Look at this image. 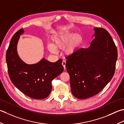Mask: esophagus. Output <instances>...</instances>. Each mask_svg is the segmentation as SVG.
I'll list each match as a JSON object with an SVG mask.
<instances>
[{
    "instance_id": "1",
    "label": "esophagus",
    "mask_w": 124,
    "mask_h": 124,
    "mask_svg": "<svg viewBox=\"0 0 124 124\" xmlns=\"http://www.w3.org/2000/svg\"><path fill=\"white\" fill-rule=\"evenodd\" d=\"M62 66H63V67H64V69L65 70L66 69V66H65V65H66V61L65 60H63L62 61Z\"/></svg>"
}]
</instances>
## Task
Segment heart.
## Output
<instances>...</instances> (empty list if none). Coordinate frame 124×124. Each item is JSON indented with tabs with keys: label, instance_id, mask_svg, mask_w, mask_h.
<instances>
[{
	"label": "heart",
	"instance_id": "1",
	"mask_svg": "<svg viewBox=\"0 0 124 124\" xmlns=\"http://www.w3.org/2000/svg\"><path fill=\"white\" fill-rule=\"evenodd\" d=\"M53 45H49V49L53 53L56 52L55 49H63L67 54L74 53L82 42V37L80 34L64 32L57 34L53 37Z\"/></svg>",
	"mask_w": 124,
	"mask_h": 124
}]
</instances>
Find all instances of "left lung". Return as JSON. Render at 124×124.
Returning a JSON list of instances; mask_svg holds the SVG:
<instances>
[{
    "instance_id": "left-lung-1",
    "label": "left lung",
    "mask_w": 124,
    "mask_h": 124,
    "mask_svg": "<svg viewBox=\"0 0 124 124\" xmlns=\"http://www.w3.org/2000/svg\"><path fill=\"white\" fill-rule=\"evenodd\" d=\"M95 39L88 48H80L66 57L72 94L86 99L104 89L115 74L117 49L111 36L102 28H94Z\"/></svg>"
}]
</instances>
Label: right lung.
<instances>
[{"instance_id":"obj_1","label":"right lung","mask_w":124,"mask_h":124,"mask_svg":"<svg viewBox=\"0 0 124 124\" xmlns=\"http://www.w3.org/2000/svg\"><path fill=\"white\" fill-rule=\"evenodd\" d=\"M23 29L13 36L7 50L6 60L10 79L17 89L34 99L47 97L52 90V81L64 70L62 60L51 62L42 59L38 63L28 65L22 61L17 53L16 46Z\"/></svg>"}]
</instances>
